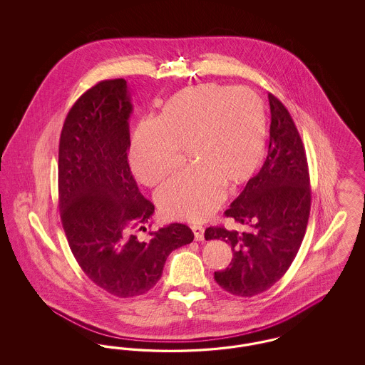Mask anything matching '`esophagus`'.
Wrapping results in <instances>:
<instances>
[{
  "instance_id": "1",
  "label": "esophagus",
  "mask_w": 365,
  "mask_h": 365,
  "mask_svg": "<svg viewBox=\"0 0 365 365\" xmlns=\"http://www.w3.org/2000/svg\"><path fill=\"white\" fill-rule=\"evenodd\" d=\"M191 231L194 234L195 241H204V227L191 226Z\"/></svg>"
}]
</instances>
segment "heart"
Wrapping results in <instances>:
<instances>
[{
	"label": "heart",
	"mask_w": 365,
	"mask_h": 365,
	"mask_svg": "<svg viewBox=\"0 0 365 365\" xmlns=\"http://www.w3.org/2000/svg\"><path fill=\"white\" fill-rule=\"evenodd\" d=\"M267 142V112L246 88L215 83L185 88L142 123L130 143V163L145 186H156L174 171L179 152L191 168L156 192L163 216L201 222L220 205L225 187L246 183L260 165Z\"/></svg>",
	"instance_id": "1"
}]
</instances>
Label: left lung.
Masks as SVG:
<instances>
[{"label":"left lung","instance_id":"8db88e82","mask_svg":"<svg viewBox=\"0 0 365 365\" xmlns=\"http://www.w3.org/2000/svg\"><path fill=\"white\" fill-rule=\"evenodd\" d=\"M268 156L260 173L225 212L245 227L228 231L209 227L205 240H222L231 246L230 267L215 272V280L240 297L260 294L282 278L302 243L311 210V185L307 155L294 122L274 94Z\"/></svg>","mask_w":365,"mask_h":365}]
</instances>
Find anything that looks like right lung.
<instances>
[{
  "label": "right lung",
  "mask_w": 365,
  "mask_h": 365,
  "mask_svg": "<svg viewBox=\"0 0 365 365\" xmlns=\"http://www.w3.org/2000/svg\"><path fill=\"white\" fill-rule=\"evenodd\" d=\"M124 79L103 81L72 105L58 146V208L73 257L110 294H145L161 278L170 253L192 242L190 228L173 223L139 240L155 205L131 174Z\"/></svg>",
  "instance_id": "add662e5"
}]
</instances>
